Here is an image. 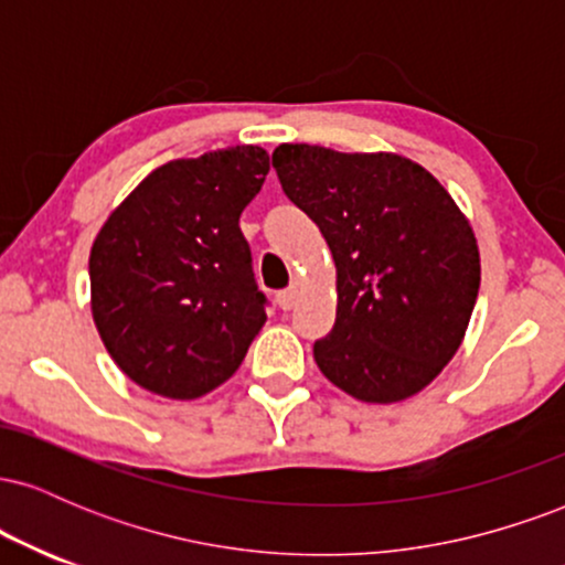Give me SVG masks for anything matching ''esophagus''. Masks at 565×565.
Returning a JSON list of instances; mask_svg holds the SVG:
<instances>
[{
    "label": "esophagus",
    "instance_id": "obj_1",
    "mask_svg": "<svg viewBox=\"0 0 565 565\" xmlns=\"http://www.w3.org/2000/svg\"><path fill=\"white\" fill-rule=\"evenodd\" d=\"M276 300H278V308H281V310H291L297 305V287L281 289L276 295Z\"/></svg>",
    "mask_w": 565,
    "mask_h": 565
}]
</instances>
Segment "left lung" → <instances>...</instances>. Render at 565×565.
I'll use <instances>...</instances> for the list:
<instances>
[{
    "label": "left lung",
    "mask_w": 565,
    "mask_h": 565,
    "mask_svg": "<svg viewBox=\"0 0 565 565\" xmlns=\"http://www.w3.org/2000/svg\"><path fill=\"white\" fill-rule=\"evenodd\" d=\"M274 170L319 225L337 265L334 329L313 345L323 377L366 404H395L462 345L481 257L468 217L425 167L395 153L284 142Z\"/></svg>",
    "instance_id": "left-lung-1"
}]
</instances>
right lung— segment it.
<instances>
[{"label": "right lung", "mask_w": 565, "mask_h": 565, "mask_svg": "<svg viewBox=\"0 0 565 565\" xmlns=\"http://www.w3.org/2000/svg\"><path fill=\"white\" fill-rule=\"evenodd\" d=\"M268 170L260 146L167 161L97 233L95 327L116 366L146 391L180 401L215 391L268 319L238 228Z\"/></svg>", "instance_id": "add662e5"}]
</instances>
